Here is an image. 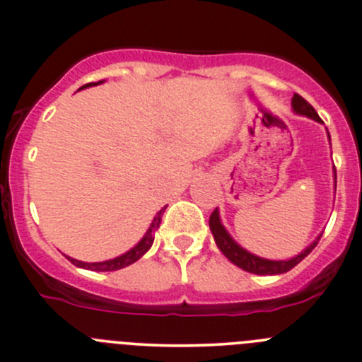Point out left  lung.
I'll use <instances>...</instances> for the list:
<instances>
[{"instance_id": "left-lung-1", "label": "left lung", "mask_w": 362, "mask_h": 362, "mask_svg": "<svg viewBox=\"0 0 362 362\" xmlns=\"http://www.w3.org/2000/svg\"><path fill=\"white\" fill-rule=\"evenodd\" d=\"M293 108L296 113H301V115L310 117V119L317 120V122H322L319 113L313 110L312 105H310L305 98L299 96V94H294ZM210 229H211V235H214L215 238V243H217V247L221 249L222 254H224L233 264H236L238 268L245 269V272L249 273H255V275H280V273H287L289 269H293L296 264H299V262H301L310 252L315 249L317 245V242H313L308 249L303 250L301 254L296 255L293 259H289V261H269V259L257 257V255L250 254V252L242 249V247H240L238 243L229 236V233L226 231L224 226L221 224L217 208H215L210 215Z\"/></svg>"}]
</instances>
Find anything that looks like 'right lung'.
Here are the masks:
<instances>
[{
    "mask_svg": "<svg viewBox=\"0 0 362 362\" xmlns=\"http://www.w3.org/2000/svg\"><path fill=\"white\" fill-rule=\"evenodd\" d=\"M98 83H101V82H98ZM98 83H93V82L86 83V86H82L80 89H83V87H89V86H98ZM164 210H166V206H164L163 210L156 215L154 222H152V226L148 228L147 235L140 240V243H138L136 247H133L129 252H126V254L119 255V257H115V259H110V261H103V262H82V261H76V259H71V257H68V259L73 262V264L78 266V268L93 269V272H117V269L126 268V266L133 264V262H136L138 259L145 254V252L151 249L152 243H154V231L159 228L160 215H163Z\"/></svg>",
    "mask_w": 362,
    "mask_h": 362,
    "instance_id": "1",
    "label": "right lung"
}]
</instances>
